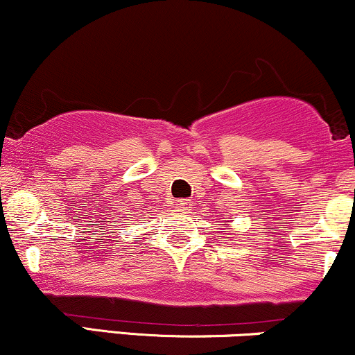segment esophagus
<instances>
[{
	"label": "esophagus",
	"instance_id": "obj_1",
	"mask_svg": "<svg viewBox=\"0 0 355 355\" xmlns=\"http://www.w3.org/2000/svg\"><path fill=\"white\" fill-rule=\"evenodd\" d=\"M177 207L180 209L182 211H190L191 209V200H189V198H178L177 200Z\"/></svg>",
	"mask_w": 355,
	"mask_h": 355
}]
</instances>
